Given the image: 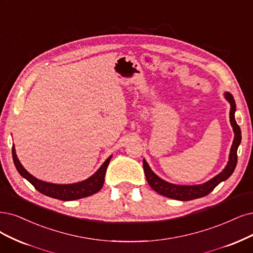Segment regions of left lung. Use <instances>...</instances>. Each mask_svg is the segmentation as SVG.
Segmentation results:
<instances>
[{
	"instance_id": "obj_1",
	"label": "left lung",
	"mask_w": 253,
	"mask_h": 253,
	"mask_svg": "<svg viewBox=\"0 0 253 253\" xmlns=\"http://www.w3.org/2000/svg\"><path fill=\"white\" fill-rule=\"evenodd\" d=\"M224 98H225L228 103L230 104V111H229V119H230V124L232 127L233 132H235V137H233L232 146L230 148V153L228 157V162L226 167L224 168L223 171L219 173L211 178V180L204 182L202 184H195V185H181V184H174L171 182H168L164 179H162L160 176H157L152 170L151 168L149 167L148 163L144 158L143 160V166H144V171L146 175V179L151 188L161 194L163 196H166L168 198H172L180 201H189L193 199H197L204 197V196L209 195L216 186L226 180L228 177L233 173L236 169L237 162H238V155L237 151L238 148L241 144V129L239 125L237 124L236 119H235V112H236V102L233 99L232 95L228 91L224 92Z\"/></svg>"
}]
</instances>
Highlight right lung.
I'll return each mask as SVG.
<instances>
[{"label": "right lung", "mask_w": 253, "mask_h": 253, "mask_svg": "<svg viewBox=\"0 0 253 253\" xmlns=\"http://www.w3.org/2000/svg\"><path fill=\"white\" fill-rule=\"evenodd\" d=\"M12 157H13V163L17 172L20 173L21 176L24 177L25 179L29 181L40 193L55 199H59L63 201H72V200H77V199L88 197V196L96 194L102 189L103 183H104L106 169L112 155H110L107 160L102 164V166L97 170V172L93 173L90 177H88L87 179L79 181V182H75V183H69V184L51 183V182H46L41 179H37L36 177H34L33 175H31L29 172H28L22 166L20 161H18L14 145L12 146Z\"/></svg>", "instance_id": "obj_1"}]
</instances>
